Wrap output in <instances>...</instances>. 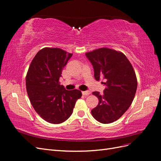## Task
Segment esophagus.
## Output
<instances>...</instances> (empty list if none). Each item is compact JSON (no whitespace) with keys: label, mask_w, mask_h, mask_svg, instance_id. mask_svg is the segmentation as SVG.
<instances>
[{"label":"esophagus","mask_w":161,"mask_h":161,"mask_svg":"<svg viewBox=\"0 0 161 161\" xmlns=\"http://www.w3.org/2000/svg\"><path fill=\"white\" fill-rule=\"evenodd\" d=\"M82 93L83 95H89L91 94V91H82Z\"/></svg>","instance_id":"obj_1"}]
</instances>
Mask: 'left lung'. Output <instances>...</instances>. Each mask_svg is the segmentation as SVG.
<instances>
[{
  "label": "left lung",
  "mask_w": 161,
  "mask_h": 161,
  "mask_svg": "<svg viewBox=\"0 0 161 161\" xmlns=\"http://www.w3.org/2000/svg\"><path fill=\"white\" fill-rule=\"evenodd\" d=\"M94 69L96 80L103 79V94L95 91L99 103L91 110L92 117L102 124L118 120L128 109L137 89V79L132 66L124 53L101 47L85 53Z\"/></svg>",
  "instance_id": "left-lung-1"
}]
</instances>
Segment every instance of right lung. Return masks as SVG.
I'll use <instances>...</instances> for the list:
<instances>
[{
	"mask_svg": "<svg viewBox=\"0 0 161 161\" xmlns=\"http://www.w3.org/2000/svg\"><path fill=\"white\" fill-rule=\"evenodd\" d=\"M72 53L60 48L44 47L34 57L26 76V89L33 108L50 124L64 122L70 118L79 90L68 91L60 85L62 72Z\"/></svg>",
	"mask_w": 161,
	"mask_h": 161,
	"instance_id": "1",
	"label": "right lung"
}]
</instances>
